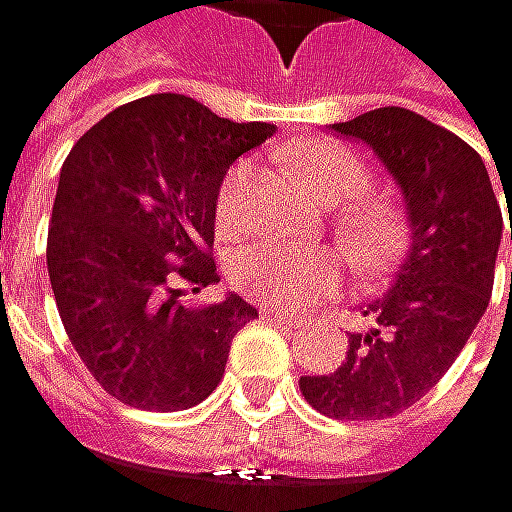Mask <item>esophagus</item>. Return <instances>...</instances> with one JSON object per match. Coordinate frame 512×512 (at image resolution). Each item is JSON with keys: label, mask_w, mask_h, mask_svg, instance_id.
<instances>
[{"label": "esophagus", "mask_w": 512, "mask_h": 512, "mask_svg": "<svg viewBox=\"0 0 512 512\" xmlns=\"http://www.w3.org/2000/svg\"><path fill=\"white\" fill-rule=\"evenodd\" d=\"M264 315H267L270 321H276V324H282L285 330H300V327L306 324V321H303L300 315H294V312H282V309H267Z\"/></svg>", "instance_id": "esophagus-1"}]
</instances>
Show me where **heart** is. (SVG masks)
Instances as JSON below:
<instances>
[{
  "instance_id": "obj_1",
  "label": "heart",
  "mask_w": 512,
  "mask_h": 512,
  "mask_svg": "<svg viewBox=\"0 0 512 512\" xmlns=\"http://www.w3.org/2000/svg\"><path fill=\"white\" fill-rule=\"evenodd\" d=\"M294 164L318 203L336 206L369 188V167L336 140H312L294 149ZM248 164H236L218 188V224L233 230L245 215ZM351 200V199H350ZM352 201V200H351ZM339 236L360 270H381L396 258L405 227L399 209L384 197H358L339 212ZM230 282L239 294L264 306L294 309L339 285V258L327 248H294L258 242L236 251Z\"/></svg>"
}]
</instances>
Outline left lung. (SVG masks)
Listing matches in <instances>:
<instances>
[{"label": "left lung", "mask_w": 512, "mask_h": 512, "mask_svg": "<svg viewBox=\"0 0 512 512\" xmlns=\"http://www.w3.org/2000/svg\"><path fill=\"white\" fill-rule=\"evenodd\" d=\"M327 128L384 164L402 191L411 236L387 294L363 306L375 324L348 336L351 351L333 375H306L300 390L327 417L381 420L423 399L477 330L504 218L483 158L420 113L378 107Z\"/></svg>", "instance_id": "obj_1"}]
</instances>
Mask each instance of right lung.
<instances>
[{"label": "right lung", "instance_id": "right-lung-1", "mask_svg": "<svg viewBox=\"0 0 512 512\" xmlns=\"http://www.w3.org/2000/svg\"><path fill=\"white\" fill-rule=\"evenodd\" d=\"M188 95L116 107L68 152L47 230L65 333L92 378L143 411H185L221 381L233 336L258 318L239 294L185 303L218 282L206 254L227 167L273 137Z\"/></svg>", "mask_w": 512, "mask_h": 512}]
</instances>
